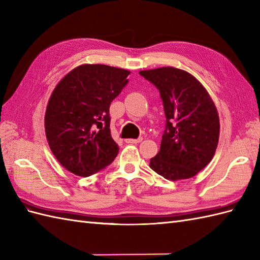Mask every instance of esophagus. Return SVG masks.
<instances>
[{
  "instance_id": "34e87169",
  "label": "esophagus",
  "mask_w": 260,
  "mask_h": 260,
  "mask_svg": "<svg viewBox=\"0 0 260 260\" xmlns=\"http://www.w3.org/2000/svg\"><path fill=\"white\" fill-rule=\"evenodd\" d=\"M142 141H143V138L140 137V138H137V140H133V138H128V140H126L125 142L126 143H129V144H137V143H141Z\"/></svg>"
}]
</instances>
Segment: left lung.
<instances>
[{
	"instance_id": "8db88e82",
	"label": "left lung",
	"mask_w": 260,
	"mask_h": 260,
	"mask_svg": "<svg viewBox=\"0 0 260 260\" xmlns=\"http://www.w3.org/2000/svg\"><path fill=\"white\" fill-rule=\"evenodd\" d=\"M158 88L166 128L149 167L168 180L194 177L213 159L219 140V116L202 83L172 66L141 71Z\"/></svg>"
}]
</instances>
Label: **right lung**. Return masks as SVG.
<instances>
[{
    "label": "right lung",
    "instance_id": "1",
    "mask_svg": "<svg viewBox=\"0 0 260 260\" xmlns=\"http://www.w3.org/2000/svg\"><path fill=\"white\" fill-rule=\"evenodd\" d=\"M127 70L82 64L69 72L48 100L44 127L64 168L87 177L110 165L119 147L110 129V105L127 84Z\"/></svg>",
    "mask_w": 260,
    "mask_h": 260
}]
</instances>
